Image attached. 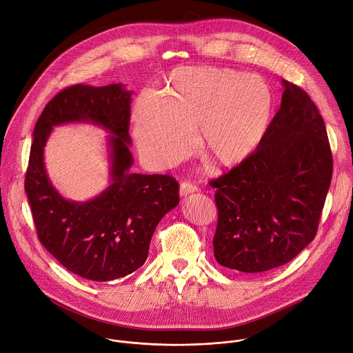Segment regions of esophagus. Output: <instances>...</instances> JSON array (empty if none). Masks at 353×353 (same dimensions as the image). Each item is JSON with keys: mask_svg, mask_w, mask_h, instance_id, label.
<instances>
[{"mask_svg": "<svg viewBox=\"0 0 353 353\" xmlns=\"http://www.w3.org/2000/svg\"><path fill=\"white\" fill-rule=\"evenodd\" d=\"M179 191H180V196H187L188 194H192V192L198 191V187L191 184V183H181Z\"/></svg>", "mask_w": 353, "mask_h": 353, "instance_id": "obj_1", "label": "esophagus"}]
</instances>
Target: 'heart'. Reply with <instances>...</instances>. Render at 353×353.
<instances>
[{
	"mask_svg": "<svg viewBox=\"0 0 353 353\" xmlns=\"http://www.w3.org/2000/svg\"><path fill=\"white\" fill-rule=\"evenodd\" d=\"M274 106L270 85L259 76L212 66L173 70L163 94L144 90L133 108L134 137L144 159L166 169L194 148L219 165L245 161L262 143Z\"/></svg>",
	"mask_w": 353,
	"mask_h": 353,
	"instance_id": "b5f03b06",
	"label": "heart"
}]
</instances>
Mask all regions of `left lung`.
I'll return each instance as SVG.
<instances>
[{
    "label": "left lung",
    "mask_w": 353,
    "mask_h": 353,
    "mask_svg": "<svg viewBox=\"0 0 353 353\" xmlns=\"http://www.w3.org/2000/svg\"><path fill=\"white\" fill-rule=\"evenodd\" d=\"M281 84L280 109L256 151L210 181L219 210L214 259L244 273L283 266L313 241L332 176L319 109L302 88Z\"/></svg>",
    "instance_id": "obj_1"
}]
</instances>
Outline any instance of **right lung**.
<instances>
[{
    "mask_svg": "<svg viewBox=\"0 0 353 353\" xmlns=\"http://www.w3.org/2000/svg\"><path fill=\"white\" fill-rule=\"evenodd\" d=\"M132 94L122 83L68 87L47 103L33 132L25 190L37 236L62 266L91 281H112L141 268L158 223L179 205L173 177L132 172ZM69 123H90L108 133L110 185L87 201L65 199L45 169L52 129Z\"/></svg>",
    "mask_w": 353,
    "mask_h": 353,
    "instance_id": "add662e5",
    "label": "right lung"
}]
</instances>
